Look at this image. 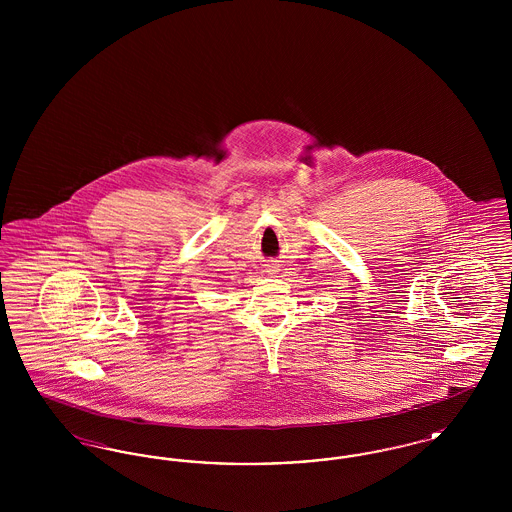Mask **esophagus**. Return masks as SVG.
Here are the masks:
<instances>
[{
  "instance_id": "1",
  "label": "esophagus",
  "mask_w": 512,
  "mask_h": 512,
  "mask_svg": "<svg viewBox=\"0 0 512 512\" xmlns=\"http://www.w3.org/2000/svg\"><path fill=\"white\" fill-rule=\"evenodd\" d=\"M270 270H274V268H270Z\"/></svg>"
}]
</instances>
